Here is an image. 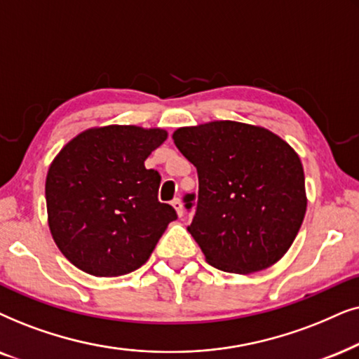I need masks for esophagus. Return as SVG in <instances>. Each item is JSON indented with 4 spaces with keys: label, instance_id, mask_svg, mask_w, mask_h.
Instances as JSON below:
<instances>
[{
    "label": "esophagus",
    "instance_id": "obj_1",
    "mask_svg": "<svg viewBox=\"0 0 359 359\" xmlns=\"http://www.w3.org/2000/svg\"><path fill=\"white\" fill-rule=\"evenodd\" d=\"M172 207L175 208V212H177V215H179V217H182V215H184V205H182V202H180V198L172 200Z\"/></svg>",
    "mask_w": 359,
    "mask_h": 359
}]
</instances>
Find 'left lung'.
<instances>
[{
	"instance_id": "8db88e82",
	"label": "left lung",
	"mask_w": 359,
	"mask_h": 359,
	"mask_svg": "<svg viewBox=\"0 0 359 359\" xmlns=\"http://www.w3.org/2000/svg\"><path fill=\"white\" fill-rule=\"evenodd\" d=\"M174 142L197 167L189 231L210 266L250 274L279 261L297 236L307 198L302 162L264 128L213 121L180 128Z\"/></svg>"
}]
</instances>
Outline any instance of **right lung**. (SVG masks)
I'll return each mask as SVG.
<instances>
[{"label":"right lung","instance_id":"add662e5","mask_svg":"<svg viewBox=\"0 0 359 359\" xmlns=\"http://www.w3.org/2000/svg\"><path fill=\"white\" fill-rule=\"evenodd\" d=\"M162 130L104 126L74 137L49 167L46 202L55 245L92 276L114 277L149 259L175 210L157 198L161 175L144 161Z\"/></svg>","mask_w":359,"mask_h":359}]
</instances>
